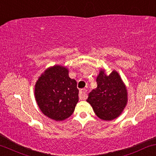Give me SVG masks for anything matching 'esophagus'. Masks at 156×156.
Here are the masks:
<instances>
[{
    "mask_svg": "<svg viewBox=\"0 0 156 156\" xmlns=\"http://www.w3.org/2000/svg\"><path fill=\"white\" fill-rule=\"evenodd\" d=\"M87 90L86 88H83L79 92V98L80 100H85L87 98Z\"/></svg>",
    "mask_w": 156,
    "mask_h": 156,
    "instance_id": "34e87169",
    "label": "esophagus"
}]
</instances>
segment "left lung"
<instances>
[{"mask_svg":"<svg viewBox=\"0 0 156 156\" xmlns=\"http://www.w3.org/2000/svg\"><path fill=\"white\" fill-rule=\"evenodd\" d=\"M97 88L88 94L87 102L98 118L110 121L119 117L127 105V91L119 73L113 70L106 76L101 70L96 78Z\"/></svg>","mask_w":156,"mask_h":156,"instance_id":"1","label":"left lung"}]
</instances>
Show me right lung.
<instances>
[{"label": "right lung", "mask_w": 156, "mask_h": 156, "mask_svg": "<svg viewBox=\"0 0 156 156\" xmlns=\"http://www.w3.org/2000/svg\"><path fill=\"white\" fill-rule=\"evenodd\" d=\"M68 73L66 67H50L35 84L34 96L39 109L55 121H62L71 116L78 101L77 82L69 77Z\"/></svg>", "instance_id": "obj_1"}]
</instances>
